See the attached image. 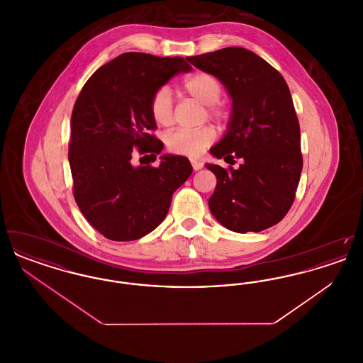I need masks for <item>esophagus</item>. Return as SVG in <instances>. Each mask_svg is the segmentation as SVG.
I'll use <instances>...</instances> for the list:
<instances>
[{
  "instance_id": "1",
  "label": "esophagus",
  "mask_w": 363,
  "mask_h": 363,
  "mask_svg": "<svg viewBox=\"0 0 363 363\" xmlns=\"http://www.w3.org/2000/svg\"><path fill=\"white\" fill-rule=\"evenodd\" d=\"M190 163H191V167H193V170L194 172H199V170H201L203 169V162H200V160H196V159H191L190 160Z\"/></svg>"
}]
</instances>
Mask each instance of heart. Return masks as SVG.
<instances>
[{
    "mask_svg": "<svg viewBox=\"0 0 363 363\" xmlns=\"http://www.w3.org/2000/svg\"><path fill=\"white\" fill-rule=\"evenodd\" d=\"M184 91L200 104H206L208 117L223 122L228 118V110L219 104L223 95L222 82L207 72L194 73L184 80ZM150 111L154 121L169 126L174 121V102L167 86L156 89L150 101ZM216 132L211 125L196 129H175L166 136L167 150L175 155L196 156L203 154L215 141Z\"/></svg>",
    "mask_w": 363,
    "mask_h": 363,
    "instance_id": "1",
    "label": "heart"
}]
</instances>
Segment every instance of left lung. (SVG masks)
<instances>
[{
  "label": "left lung",
  "instance_id": "1",
  "mask_svg": "<svg viewBox=\"0 0 363 363\" xmlns=\"http://www.w3.org/2000/svg\"><path fill=\"white\" fill-rule=\"evenodd\" d=\"M191 65L216 76L233 99L228 130L211 154L237 170L206 164L216 177L208 206L228 230L259 233L290 211L302 173L301 129L283 76L257 54L225 48L188 57Z\"/></svg>",
  "mask_w": 363,
  "mask_h": 363
}]
</instances>
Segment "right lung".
Instances as JSON below:
<instances>
[{"instance_id":"right-lung-1","label":"right lung","mask_w":363,"mask_h":363,"mask_svg":"<svg viewBox=\"0 0 363 363\" xmlns=\"http://www.w3.org/2000/svg\"><path fill=\"white\" fill-rule=\"evenodd\" d=\"M191 69L181 57L123 52L82 88L70 120L73 196L88 223L111 241H135L163 222L172 197L191 174L185 156L164 155L159 166L135 167L138 152L152 162L163 143L150 101L172 77Z\"/></svg>"}]
</instances>
